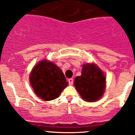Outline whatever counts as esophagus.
<instances>
[{
	"label": "esophagus",
	"instance_id": "esophagus-1",
	"mask_svg": "<svg viewBox=\"0 0 135 135\" xmlns=\"http://www.w3.org/2000/svg\"><path fill=\"white\" fill-rule=\"evenodd\" d=\"M68 82H69V84H70V85H72V84H73V83H74L73 78H69Z\"/></svg>",
	"mask_w": 135,
	"mask_h": 135
}]
</instances>
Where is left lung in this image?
<instances>
[{"label":"left lung","mask_w":135,"mask_h":135,"mask_svg":"<svg viewBox=\"0 0 135 135\" xmlns=\"http://www.w3.org/2000/svg\"><path fill=\"white\" fill-rule=\"evenodd\" d=\"M74 86L83 99L93 102L104 93L105 76L96 65L86 64L82 67L81 76L75 78Z\"/></svg>","instance_id":"left-lung-1"}]
</instances>
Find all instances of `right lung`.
<instances>
[{
  "mask_svg": "<svg viewBox=\"0 0 135 135\" xmlns=\"http://www.w3.org/2000/svg\"><path fill=\"white\" fill-rule=\"evenodd\" d=\"M30 80L37 96L45 101L55 99L68 84L59 67L46 60L34 67Z\"/></svg>",
  "mask_w": 135,
  "mask_h": 135,
  "instance_id": "right-lung-1",
  "label": "right lung"
}]
</instances>
